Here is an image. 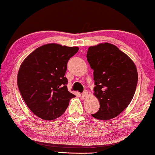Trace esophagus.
<instances>
[{
  "label": "esophagus",
  "mask_w": 155,
  "mask_h": 155,
  "mask_svg": "<svg viewBox=\"0 0 155 155\" xmlns=\"http://www.w3.org/2000/svg\"><path fill=\"white\" fill-rule=\"evenodd\" d=\"M87 94H88V93H87V90H85L84 92H83L82 93L81 96H82V97H87Z\"/></svg>",
  "instance_id": "1"
}]
</instances>
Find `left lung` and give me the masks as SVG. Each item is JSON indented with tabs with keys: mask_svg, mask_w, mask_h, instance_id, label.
<instances>
[{
	"mask_svg": "<svg viewBox=\"0 0 155 155\" xmlns=\"http://www.w3.org/2000/svg\"><path fill=\"white\" fill-rule=\"evenodd\" d=\"M87 59L94 70V95L100 108L93 117L109 120L128 106L138 81L134 63L117 46L108 43L90 46Z\"/></svg>",
	"mask_w": 155,
	"mask_h": 155,
	"instance_id": "8db88e82",
	"label": "left lung"
}]
</instances>
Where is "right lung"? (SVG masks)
Instances as JSON below:
<instances>
[{"label":"right lung","mask_w":155,"mask_h":155,"mask_svg":"<svg viewBox=\"0 0 155 155\" xmlns=\"http://www.w3.org/2000/svg\"><path fill=\"white\" fill-rule=\"evenodd\" d=\"M78 51V47L47 44L22 63L17 77L19 91L29 110L41 119L61 117L75 97L68 90L64 76L69 59Z\"/></svg>","instance_id":"right-lung-1"}]
</instances>
